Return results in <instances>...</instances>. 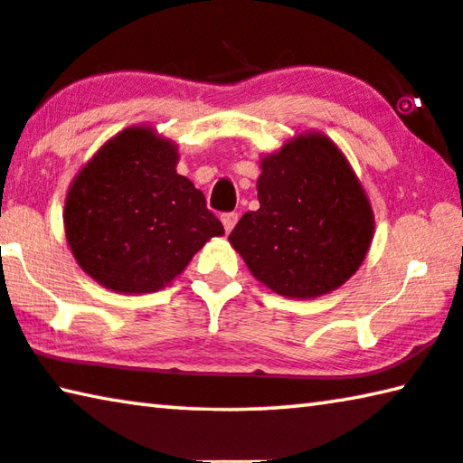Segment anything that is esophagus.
I'll list each match as a JSON object with an SVG mask.
<instances>
[{
    "instance_id": "34e87169",
    "label": "esophagus",
    "mask_w": 463,
    "mask_h": 463,
    "mask_svg": "<svg viewBox=\"0 0 463 463\" xmlns=\"http://www.w3.org/2000/svg\"><path fill=\"white\" fill-rule=\"evenodd\" d=\"M222 223L225 227V232L230 233L233 230V225L238 223V213H223L222 215Z\"/></svg>"
}]
</instances>
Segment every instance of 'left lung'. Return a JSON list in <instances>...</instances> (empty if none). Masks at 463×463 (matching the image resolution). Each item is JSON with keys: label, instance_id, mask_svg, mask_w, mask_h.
<instances>
[{"label": "left lung", "instance_id": "1", "mask_svg": "<svg viewBox=\"0 0 463 463\" xmlns=\"http://www.w3.org/2000/svg\"><path fill=\"white\" fill-rule=\"evenodd\" d=\"M256 190L260 207L241 215L230 244L262 286L310 300L358 271L374 236V213L329 137L306 130L262 155Z\"/></svg>", "mask_w": 463, "mask_h": 463}]
</instances>
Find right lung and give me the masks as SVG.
Listing matches in <instances>:
<instances>
[{"mask_svg": "<svg viewBox=\"0 0 463 463\" xmlns=\"http://www.w3.org/2000/svg\"><path fill=\"white\" fill-rule=\"evenodd\" d=\"M174 140L151 126L111 137L72 180L63 230L82 271L116 294H153L182 275L223 225L175 172Z\"/></svg>", "mask_w": 463, "mask_h": 463, "instance_id": "add662e5", "label": "right lung"}]
</instances>
